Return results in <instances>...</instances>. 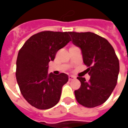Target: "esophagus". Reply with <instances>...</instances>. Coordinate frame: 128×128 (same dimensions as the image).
Wrapping results in <instances>:
<instances>
[{
	"instance_id": "34e87169",
	"label": "esophagus",
	"mask_w": 128,
	"mask_h": 128,
	"mask_svg": "<svg viewBox=\"0 0 128 128\" xmlns=\"http://www.w3.org/2000/svg\"><path fill=\"white\" fill-rule=\"evenodd\" d=\"M75 78H75V76H72V75H70L69 77H68V80L70 81V80H75Z\"/></svg>"
}]
</instances>
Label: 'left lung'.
<instances>
[{
  "instance_id": "obj_1",
  "label": "left lung",
  "mask_w": 128,
  "mask_h": 128,
  "mask_svg": "<svg viewBox=\"0 0 128 128\" xmlns=\"http://www.w3.org/2000/svg\"><path fill=\"white\" fill-rule=\"evenodd\" d=\"M72 42L82 50L84 63L88 67L90 78L86 82L78 77L81 86L75 90L80 104L94 108L103 104L115 88L119 62L115 51L107 40L91 32H69Z\"/></svg>"
}]
</instances>
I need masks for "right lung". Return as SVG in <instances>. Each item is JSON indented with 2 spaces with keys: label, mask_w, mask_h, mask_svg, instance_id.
Returning <instances> with one entry per match:
<instances>
[{
  "label": "right lung",
  "mask_w": 128,
  "mask_h": 128,
  "mask_svg": "<svg viewBox=\"0 0 128 128\" xmlns=\"http://www.w3.org/2000/svg\"><path fill=\"white\" fill-rule=\"evenodd\" d=\"M69 32L45 31L30 37L18 54L16 76L21 94L32 106L46 110L60 101L62 86L68 80L65 73L48 74V62L71 41Z\"/></svg>",
  "instance_id": "1"
}]
</instances>
